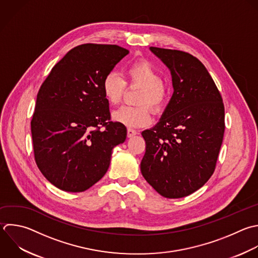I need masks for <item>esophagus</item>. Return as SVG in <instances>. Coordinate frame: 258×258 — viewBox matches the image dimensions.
<instances>
[{"instance_id":"34e87169","label":"esophagus","mask_w":258,"mask_h":258,"mask_svg":"<svg viewBox=\"0 0 258 258\" xmlns=\"http://www.w3.org/2000/svg\"><path fill=\"white\" fill-rule=\"evenodd\" d=\"M137 134H138V132H137L136 130L131 129V128H128V129H127V136H128L129 138H131V137H133V136H135V135H137Z\"/></svg>"}]
</instances>
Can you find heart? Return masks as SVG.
I'll return each mask as SVG.
<instances>
[{"mask_svg":"<svg viewBox=\"0 0 258 258\" xmlns=\"http://www.w3.org/2000/svg\"><path fill=\"white\" fill-rule=\"evenodd\" d=\"M126 76L132 85L143 87L139 98L142 106H123L112 114L114 121L129 128H139L151 123V106L159 111L167 101V91L162 84V76L158 70L147 60H139L131 63L126 69ZM126 88L125 80L116 72L108 73L102 82V93L110 105H118Z\"/></svg>","mask_w":258,"mask_h":258,"instance_id":"heart-1","label":"heart"}]
</instances>
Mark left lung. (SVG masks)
<instances>
[{"label": "left lung", "mask_w": 258, "mask_h": 258, "mask_svg": "<svg viewBox=\"0 0 258 258\" xmlns=\"http://www.w3.org/2000/svg\"><path fill=\"white\" fill-rule=\"evenodd\" d=\"M149 49L169 70L173 94L158 123L141 133L146 151L140 169L162 197L183 198L215 170L225 130L224 105L198 58L179 50Z\"/></svg>", "instance_id": "8db88e82"}]
</instances>
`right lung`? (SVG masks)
Returning <instances> with one entry per match:
<instances>
[{
    "instance_id": "right-lung-1",
    "label": "right lung",
    "mask_w": 258,
    "mask_h": 258,
    "mask_svg": "<svg viewBox=\"0 0 258 258\" xmlns=\"http://www.w3.org/2000/svg\"><path fill=\"white\" fill-rule=\"evenodd\" d=\"M128 53L118 45H79L42 84L31 121L34 156L41 173L59 189L90 188L107 172L112 149L126 140V127L110 122L102 82Z\"/></svg>"
}]
</instances>
